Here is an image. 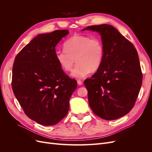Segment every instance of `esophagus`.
<instances>
[{
	"label": "esophagus",
	"instance_id": "obj_1",
	"mask_svg": "<svg viewBox=\"0 0 152 152\" xmlns=\"http://www.w3.org/2000/svg\"><path fill=\"white\" fill-rule=\"evenodd\" d=\"M77 84H78V85H79V86H82V84H83V82H82V81H81L80 80H77Z\"/></svg>",
	"mask_w": 152,
	"mask_h": 152
}]
</instances>
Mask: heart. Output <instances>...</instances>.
Returning a JSON list of instances; mask_svg holds the SVG:
<instances>
[{"label":"heart","instance_id":"b5f03b06","mask_svg":"<svg viewBox=\"0 0 152 152\" xmlns=\"http://www.w3.org/2000/svg\"><path fill=\"white\" fill-rule=\"evenodd\" d=\"M65 49L55 53V59L63 70L70 71L75 63L76 65L71 76L83 79L91 71L96 72L102 65L104 50L102 40L84 35H75L65 43Z\"/></svg>","mask_w":152,"mask_h":152}]
</instances>
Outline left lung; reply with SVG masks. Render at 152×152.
Returning <instances> with one entry per match:
<instances>
[{
	"mask_svg": "<svg viewBox=\"0 0 152 152\" xmlns=\"http://www.w3.org/2000/svg\"><path fill=\"white\" fill-rule=\"evenodd\" d=\"M101 35L104 53L102 65L84 80L90 107L104 120H116L134 107L142 84L138 54L133 44L112 25L87 26L82 31Z\"/></svg>",
	"mask_w": 152,
	"mask_h": 152,
	"instance_id": "left-lung-1",
	"label": "left lung"
}]
</instances>
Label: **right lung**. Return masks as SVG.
I'll return each mask as SVG.
<instances>
[{
	"mask_svg": "<svg viewBox=\"0 0 152 152\" xmlns=\"http://www.w3.org/2000/svg\"><path fill=\"white\" fill-rule=\"evenodd\" d=\"M67 30L38 35L18 54L12 68V88L25 113L43 126H53L65 117L69 100L77 86L58 64V43Z\"/></svg>",
	"mask_w": 152,
	"mask_h": 152,
	"instance_id": "right-lung-1",
	"label": "right lung"
}]
</instances>
